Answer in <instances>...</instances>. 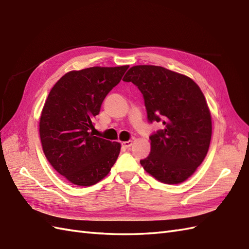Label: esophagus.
Here are the masks:
<instances>
[{
    "label": "esophagus",
    "mask_w": 249,
    "mask_h": 249,
    "mask_svg": "<svg viewBox=\"0 0 249 249\" xmlns=\"http://www.w3.org/2000/svg\"><path fill=\"white\" fill-rule=\"evenodd\" d=\"M122 145L124 146L125 148H129L130 146L132 145V141H131V140H129V141H125V142L122 143Z\"/></svg>",
    "instance_id": "obj_1"
}]
</instances>
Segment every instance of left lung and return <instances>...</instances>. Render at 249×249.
Listing matches in <instances>:
<instances>
[{
	"mask_svg": "<svg viewBox=\"0 0 249 249\" xmlns=\"http://www.w3.org/2000/svg\"><path fill=\"white\" fill-rule=\"evenodd\" d=\"M123 81L142 92L149 122L164 125L149 137L150 154L140 163L162 183L186 181L205 159L212 139V116L200 87L186 75L154 65L131 67Z\"/></svg>",
	"mask_w": 249,
	"mask_h": 249,
	"instance_id": "8db88e82",
	"label": "left lung"
}]
</instances>
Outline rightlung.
Instances as JSON below:
<instances>
[{
    "mask_svg": "<svg viewBox=\"0 0 249 249\" xmlns=\"http://www.w3.org/2000/svg\"><path fill=\"white\" fill-rule=\"evenodd\" d=\"M128 65L72 70L55 83L40 119L43 151L52 166L78 186H91L109 173L121 144L95 137L92 120Z\"/></svg>",
    "mask_w": 249,
    "mask_h": 249,
    "instance_id": "1",
    "label": "right lung"
}]
</instances>
